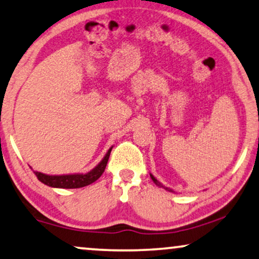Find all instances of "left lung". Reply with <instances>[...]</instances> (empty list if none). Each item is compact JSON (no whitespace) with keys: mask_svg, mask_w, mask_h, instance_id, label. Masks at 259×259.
<instances>
[{"mask_svg":"<svg viewBox=\"0 0 259 259\" xmlns=\"http://www.w3.org/2000/svg\"><path fill=\"white\" fill-rule=\"evenodd\" d=\"M150 177H151V180H152V181H154V183H155V184H156V185H158V187H161V188H164V189H165V190H167V191H171V192H175V191H174V190H171V189H170V188H165V187H163V185H162V184H161V183H159V182H158V181H157V180H156V178H155V177H154V176H152V175H151V174H150Z\"/></svg>","mask_w":259,"mask_h":259,"instance_id":"left-lung-1","label":"left lung"}]
</instances>
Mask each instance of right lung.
Returning a JSON list of instances; mask_svg holds the SVG:
<instances>
[{"label":"right lung","instance_id":"1","mask_svg":"<svg viewBox=\"0 0 259 259\" xmlns=\"http://www.w3.org/2000/svg\"><path fill=\"white\" fill-rule=\"evenodd\" d=\"M112 147L109 149L103 159L98 164L90 170L87 174H69V175H47L34 171L36 177L43 184L48 185L52 188H61V189H77L83 188L87 185L94 183L101 177V175L104 172L105 166H107L109 156H110Z\"/></svg>","mask_w":259,"mask_h":259}]
</instances>
